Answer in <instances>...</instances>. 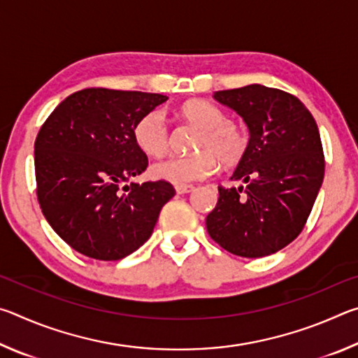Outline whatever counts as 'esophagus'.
I'll use <instances>...</instances> for the list:
<instances>
[{"label": "esophagus", "instance_id": "obj_1", "mask_svg": "<svg viewBox=\"0 0 358 358\" xmlns=\"http://www.w3.org/2000/svg\"><path fill=\"white\" fill-rule=\"evenodd\" d=\"M175 191H177L178 194H187V192L194 191V186L192 185H177L175 186Z\"/></svg>", "mask_w": 358, "mask_h": 358}]
</instances>
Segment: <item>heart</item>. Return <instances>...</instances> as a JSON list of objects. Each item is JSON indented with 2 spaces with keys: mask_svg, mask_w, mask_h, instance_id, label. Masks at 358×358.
Masks as SVG:
<instances>
[{
  "mask_svg": "<svg viewBox=\"0 0 358 358\" xmlns=\"http://www.w3.org/2000/svg\"><path fill=\"white\" fill-rule=\"evenodd\" d=\"M181 115L202 131L197 141L201 153L169 156L151 166V175L173 185L208 178L222 166H235L243 159L248 150V136L240 126L229 123L226 113L208 101H189L181 107ZM134 141L143 153L161 156L169 145L166 115L159 108L145 113L134 126Z\"/></svg>",
  "mask_w": 358,
  "mask_h": 358,
  "instance_id": "heart-1",
  "label": "heart"
}]
</instances>
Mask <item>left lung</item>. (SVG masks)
<instances>
[{
    "label": "left lung",
    "mask_w": 358,
    "mask_h": 358,
    "mask_svg": "<svg viewBox=\"0 0 358 358\" xmlns=\"http://www.w3.org/2000/svg\"><path fill=\"white\" fill-rule=\"evenodd\" d=\"M213 98L243 118L250 142L230 177L243 185L217 187L207 230L235 256H270L299 237L322 186L316 120L299 98L259 83L215 92Z\"/></svg>",
    "instance_id": "left-lung-1"
}]
</instances>
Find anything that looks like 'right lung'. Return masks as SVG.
Segmentation results:
<instances>
[{
  "instance_id": "right-lung-1",
  "label": "right lung",
  "mask_w": 358,
  "mask_h": 358,
  "mask_svg": "<svg viewBox=\"0 0 358 358\" xmlns=\"http://www.w3.org/2000/svg\"><path fill=\"white\" fill-rule=\"evenodd\" d=\"M169 98L156 93L87 88L59 102L34 142L38 201L71 248L98 260H120L153 234L175 196L164 180L131 181L148 166L134 126Z\"/></svg>"
}]
</instances>
